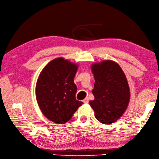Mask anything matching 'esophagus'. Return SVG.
I'll list each match as a JSON object with an SVG mask.
<instances>
[{
	"mask_svg": "<svg viewBox=\"0 0 159 159\" xmlns=\"http://www.w3.org/2000/svg\"><path fill=\"white\" fill-rule=\"evenodd\" d=\"M89 98H84V99L83 100V102L84 103H89Z\"/></svg>",
	"mask_w": 159,
	"mask_h": 159,
	"instance_id": "34e87169",
	"label": "esophagus"
}]
</instances>
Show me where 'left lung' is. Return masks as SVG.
Wrapping results in <instances>:
<instances>
[{"instance_id": "8db88e82", "label": "left lung", "mask_w": 159, "mask_h": 159, "mask_svg": "<svg viewBox=\"0 0 159 159\" xmlns=\"http://www.w3.org/2000/svg\"><path fill=\"white\" fill-rule=\"evenodd\" d=\"M91 70L95 80L94 99L89 104L97 120L102 124H111L121 117L129 105L127 79L120 65L111 60L93 63Z\"/></svg>"}]
</instances>
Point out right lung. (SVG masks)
Returning a JSON list of instances; mask_svg holds the SVG:
<instances>
[{"mask_svg": "<svg viewBox=\"0 0 159 159\" xmlns=\"http://www.w3.org/2000/svg\"><path fill=\"white\" fill-rule=\"evenodd\" d=\"M78 65L64 58L52 60L41 70L35 94L39 107L45 118L65 124L83 104L76 100L77 86L73 78Z\"/></svg>", "mask_w": 159, "mask_h": 159, "instance_id": "obj_1", "label": "right lung"}]
</instances>
